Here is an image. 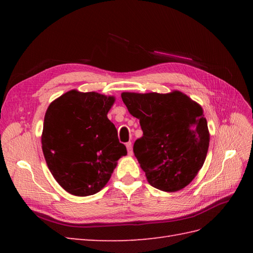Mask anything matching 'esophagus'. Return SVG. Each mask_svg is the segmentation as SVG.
<instances>
[{
	"instance_id": "34e87169",
	"label": "esophagus",
	"mask_w": 253,
	"mask_h": 253,
	"mask_svg": "<svg viewBox=\"0 0 253 253\" xmlns=\"http://www.w3.org/2000/svg\"><path fill=\"white\" fill-rule=\"evenodd\" d=\"M126 148H127L128 154L131 155V154H132V144H131V142H130V141L126 143Z\"/></svg>"
}]
</instances>
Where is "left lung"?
<instances>
[{
  "label": "left lung",
  "mask_w": 253,
  "mask_h": 253,
  "mask_svg": "<svg viewBox=\"0 0 253 253\" xmlns=\"http://www.w3.org/2000/svg\"><path fill=\"white\" fill-rule=\"evenodd\" d=\"M122 99L143 131L133 144V153L149 184L166 192L189 185L209 150L210 133L201 105L177 90L123 92Z\"/></svg>",
  "instance_id": "left-lung-1"
}]
</instances>
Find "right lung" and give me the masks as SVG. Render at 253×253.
I'll use <instances>...</instances> for the list:
<instances>
[{"mask_svg": "<svg viewBox=\"0 0 253 253\" xmlns=\"http://www.w3.org/2000/svg\"><path fill=\"white\" fill-rule=\"evenodd\" d=\"M114 96L71 90L49 105L41 143L47 168L63 189L85 197L110 180L127 154L109 118Z\"/></svg>", "mask_w": 253, "mask_h": 253, "instance_id": "obj_1", "label": "right lung"}]
</instances>
